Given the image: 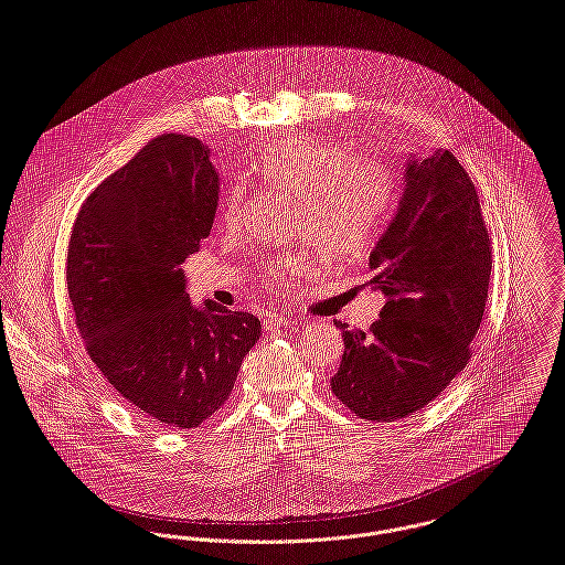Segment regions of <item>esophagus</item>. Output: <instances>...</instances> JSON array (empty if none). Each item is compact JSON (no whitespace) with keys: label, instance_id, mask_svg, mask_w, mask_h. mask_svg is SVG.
<instances>
[{"label":"esophagus","instance_id":"34e87169","mask_svg":"<svg viewBox=\"0 0 565 565\" xmlns=\"http://www.w3.org/2000/svg\"><path fill=\"white\" fill-rule=\"evenodd\" d=\"M289 324H291V320H289L285 313H269V316L263 320L265 331H276V329L289 327Z\"/></svg>","mask_w":565,"mask_h":565}]
</instances>
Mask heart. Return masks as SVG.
<instances>
[{
	"instance_id": "b5f03b06",
	"label": "heart",
	"mask_w": 565,
	"mask_h": 565,
	"mask_svg": "<svg viewBox=\"0 0 565 565\" xmlns=\"http://www.w3.org/2000/svg\"><path fill=\"white\" fill-rule=\"evenodd\" d=\"M267 186L300 199V227L320 254L349 260L375 245L394 205V180L371 158H351V151L311 136H289L267 147L249 167ZM243 212V192L232 190L223 203V221L236 225ZM307 269L298 254L267 263L263 278L271 287L294 285Z\"/></svg>"
}]
</instances>
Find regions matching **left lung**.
<instances>
[{
  "label": "left lung",
  "mask_w": 565,
  "mask_h": 565,
  "mask_svg": "<svg viewBox=\"0 0 565 565\" xmlns=\"http://www.w3.org/2000/svg\"><path fill=\"white\" fill-rule=\"evenodd\" d=\"M371 269L369 285L387 300L369 333L335 322L344 355L331 390L360 418L390 423L465 371L487 307L489 230L478 190L449 151L409 160Z\"/></svg>",
  "instance_id": "1"
}]
</instances>
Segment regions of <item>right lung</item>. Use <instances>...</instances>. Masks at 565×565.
<instances>
[{
  "mask_svg": "<svg viewBox=\"0 0 565 565\" xmlns=\"http://www.w3.org/2000/svg\"><path fill=\"white\" fill-rule=\"evenodd\" d=\"M192 136L149 140L81 205L67 247L76 329L111 390L160 427L192 429L230 396L260 338L252 313L190 305L182 263L210 234L218 178Z\"/></svg>",
  "mask_w": 565,
  "mask_h": 565,
  "instance_id": "obj_1",
  "label": "right lung"
}]
</instances>
